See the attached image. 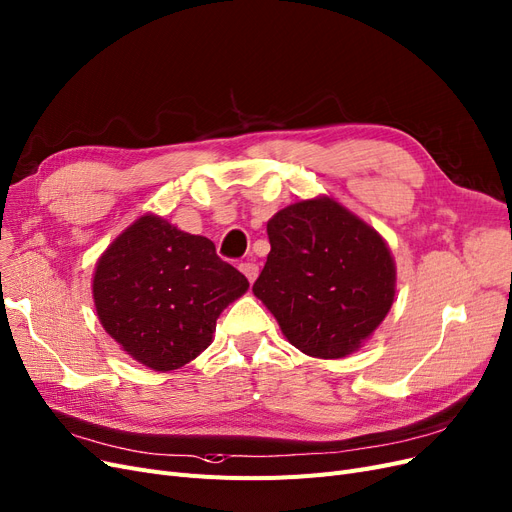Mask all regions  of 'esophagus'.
Returning a JSON list of instances; mask_svg holds the SVG:
<instances>
[{"instance_id":"esophagus-1","label":"esophagus","mask_w":512,"mask_h":512,"mask_svg":"<svg viewBox=\"0 0 512 512\" xmlns=\"http://www.w3.org/2000/svg\"><path fill=\"white\" fill-rule=\"evenodd\" d=\"M240 272L249 278V282H255V278L259 276V268L255 266L253 261H244V263H240Z\"/></svg>"}]
</instances>
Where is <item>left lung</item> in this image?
<instances>
[{
	"label": "left lung",
	"instance_id": "8db88e82",
	"mask_svg": "<svg viewBox=\"0 0 512 512\" xmlns=\"http://www.w3.org/2000/svg\"><path fill=\"white\" fill-rule=\"evenodd\" d=\"M268 238L272 251L253 293L289 344L314 358L361 348L394 304L396 266L382 234L316 196L278 211Z\"/></svg>",
	"mask_w": 512,
	"mask_h": 512
}]
</instances>
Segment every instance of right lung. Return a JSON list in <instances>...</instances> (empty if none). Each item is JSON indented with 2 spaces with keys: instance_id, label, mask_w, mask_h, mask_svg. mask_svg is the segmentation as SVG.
<instances>
[{
  "instance_id": "obj_1",
  "label": "right lung",
  "mask_w": 512,
  "mask_h": 512,
  "mask_svg": "<svg viewBox=\"0 0 512 512\" xmlns=\"http://www.w3.org/2000/svg\"><path fill=\"white\" fill-rule=\"evenodd\" d=\"M249 289L215 244L145 213L113 240L92 276L103 329L137 363L175 371L213 342L219 314Z\"/></svg>"
}]
</instances>
